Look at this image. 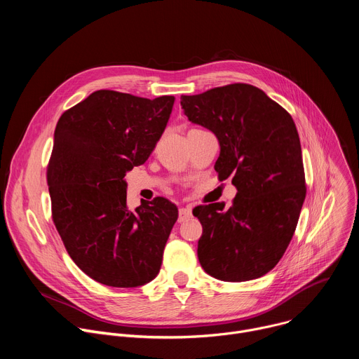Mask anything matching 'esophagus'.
<instances>
[{
	"label": "esophagus",
	"instance_id": "34e87169",
	"mask_svg": "<svg viewBox=\"0 0 359 359\" xmlns=\"http://www.w3.org/2000/svg\"><path fill=\"white\" fill-rule=\"evenodd\" d=\"M191 217V209L190 208H182L179 209V222H184Z\"/></svg>",
	"mask_w": 359,
	"mask_h": 359
}]
</instances>
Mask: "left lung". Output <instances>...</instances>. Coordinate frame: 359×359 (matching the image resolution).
I'll return each mask as SVG.
<instances>
[{
	"label": "left lung",
	"instance_id": "left-lung-1",
	"mask_svg": "<svg viewBox=\"0 0 359 359\" xmlns=\"http://www.w3.org/2000/svg\"><path fill=\"white\" fill-rule=\"evenodd\" d=\"M190 122L212 130L220 143L219 177L237 189L231 208L198 206L203 226L197 257L222 281L241 283L273 270L285 252L305 198L299 136L291 115L262 89L231 83L182 95Z\"/></svg>",
	"mask_w": 359,
	"mask_h": 359
}]
</instances>
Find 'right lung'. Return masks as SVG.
I'll use <instances>...</instances> for the list:
<instances>
[{
    "mask_svg": "<svg viewBox=\"0 0 359 359\" xmlns=\"http://www.w3.org/2000/svg\"><path fill=\"white\" fill-rule=\"evenodd\" d=\"M175 96L100 89L65 111L46 169L53 220L74 263L109 287H139L161 270L177 208L163 197L126 204V172L147 161Z\"/></svg>",
    "mask_w": 359,
    "mask_h": 359,
    "instance_id": "add662e5",
    "label": "right lung"
}]
</instances>
